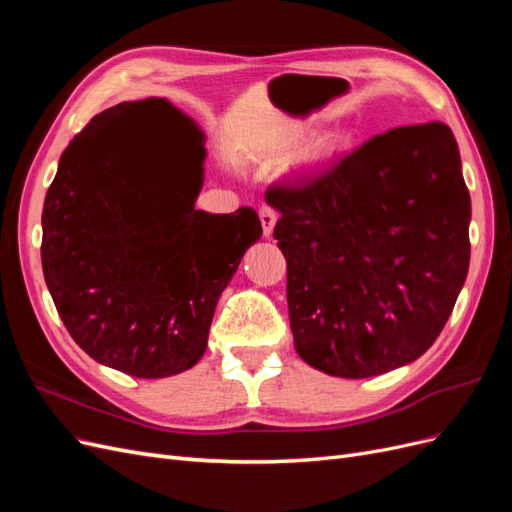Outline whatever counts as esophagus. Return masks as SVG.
I'll list each match as a JSON object with an SVG mask.
<instances>
[{
    "label": "esophagus",
    "mask_w": 512,
    "mask_h": 512,
    "mask_svg": "<svg viewBox=\"0 0 512 512\" xmlns=\"http://www.w3.org/2000/svg\"><path fill=\"white\" fill-rule=\"evenodd\" d=\"M258 215H260V222H262V232H265V237H271L273 226L277 222V211L269 205H262L258 209Z\"/></svg>",
    "instance_id": "1"
}]
</instances>
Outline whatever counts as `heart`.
<instances>
[{"instance_id":"heart-1","label":"heart","mask_w":512,"mask_h":512,"mask_svg":"<svg viewBox=\"0 0 512 512\" xmlns=\"http://www.w3.org/2000/svg\"><path fill=\"white\" fill-rule=\"evenodd\" d=\"M303 141V132H292L286 141H284V149H294L297 145H301ZM348 147V136L344 132H327L318 136L316 141L309 145L305 158L309 162H320V160H327L331 156H335V153L339 149H346Z\"/></svg>"}]
</instances>
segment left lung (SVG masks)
<instances>
[{"instance_id": "obj_1", "label": "left lung", "mask_w": 512, "mask_h": 512, "mask_svg": "<svg viewBox=\"0 0 512 512\" xmlns=\"http://www.w3.org/2000/svg\"><path fill=\"white\" fill-rule=\"evenodd\" d=\"M265 198L282 213L273 237L307 365L359 380L429 350L470 265V192L446 123L378 134Z\"/></svg>"}]
</instances>
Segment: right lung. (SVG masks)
<instances>
[{
    "instance_id": "1",
    "label": "right lung",
    "mask_w": 512,
    "mask_h": 512,
    "mask_svg": "<svg viewBox=\"0 0 512 512\" xmlns=\"http://www.w3.org/2000/svg\"><path fill=\"white\" fill-rule=\"evenodd\" d=\"M147 102L96 115L61 153L42 209V271L91 359L168 378L205 354L215 305L262 226L252 207H194L205 134L160 100L188 145L158 151L141 128Z\"/></svg>"
}]
</instances>
